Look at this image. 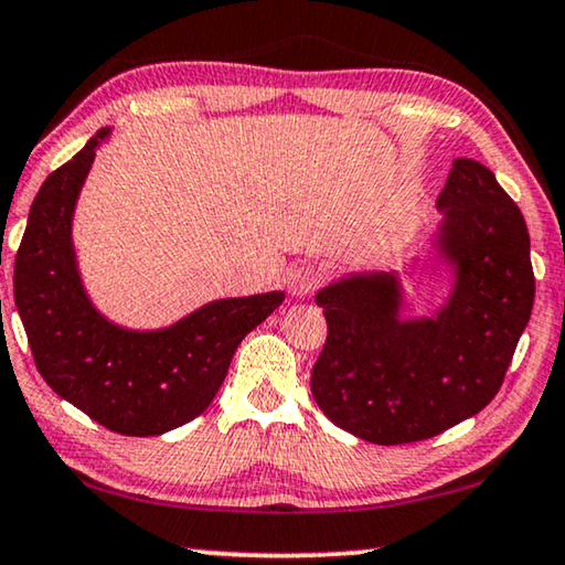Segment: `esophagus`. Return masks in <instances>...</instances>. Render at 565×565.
<instances>
[{
  "label": "esophagus",
  "mask_w": 565,
  "mask_h": 565,
  "mask_svg": "<svg viewBox=\"0 0 565 565\" xmlns=\"http://www.w3.org/2000/svg\"><path fill=\"white\" fill-rule=\"evenodd\" d=\"M321 281H323V274H321L319 266H313V264L294 266L289 276H286V286H289V291H291V296H296V299L311 296L313 291L319 289Z\"/></svg>",
  "instance_id": "34e87169"
}]
</instances>
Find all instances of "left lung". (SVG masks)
<instances>
[{"instance_id":"obj_1","label":"left lung","mask_w":565,"mask_h":565,"mask_svg":"<svg viewBox=\"0 0 565 565\" xmlns=\"http://www.w3.org/2000/svg\"><path fill=\"white\" fill-rule=\"evenodd\" d=\"M436 204L446 214L438 244L458 266L436 319L398 321L391 274L349 276L317 294L329 333L311 394L369 444L424 441L489 406L531 319L529 228L493 171L454 159Z\"/></svg>"}]
</instances>
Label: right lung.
<instances>
[{
	"label": "right lung",
	"instance_id": "1",
	"mask_svg": "<svg viewBox=\"0 0 565 565\" xmlns=\"http://www.w3.org/2000/svg\"><path fill=\"white\" fill-rule=\"evenodd\" d=\"M94 134L34 196L14 259V301L42 379L104 428L159 436L204 414L238 343L284 301L281 291L222 299L161 331H127L102 319L82 289L72 252V214Z\"/></svg>",
	"mask_w": 565,
	"mask_h": 565
}]
</instances>
